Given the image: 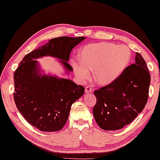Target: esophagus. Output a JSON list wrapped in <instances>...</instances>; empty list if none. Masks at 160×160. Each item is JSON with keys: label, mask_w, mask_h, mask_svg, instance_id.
<instances>
[{"label": "esophagus", "mask_w": 160, "mask_h": 160, "mask_svg": "<svg viewBox=\"0 0 160 160\" xmlns=\"http://www.w3.org/2000/svg\"><path fill=\"white\" fill-rule=\"evenodd\" d=\"M93 91V88L91 87V86H86V88H85V91H86V93H89V92H91V91Z\"/></svg>", "instance_id": "34e87169"}]
</instances>
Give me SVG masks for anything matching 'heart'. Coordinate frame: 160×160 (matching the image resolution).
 <instances>
[{"label":"heart","instance_id":"obj_1","mask_svg":"<svg viewBox=\"0 0 160 160\" xmlns=\"http://www.w3.org/2000/svg\"><path fill=\"white\" fill-rule=\"evenodd\" d=\"M131 50L126 45L111 42L92 43L86 45L79 52L80 62H72L76 75L81 80L90 77L101 85L112 83L122 74L131 59Z\"/></svg>","mask_w":160,"mask_h":160}]
</instances>
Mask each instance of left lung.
<instances>
[{"mask_svg": "<svg viewBox=\"0 0 160 160\" xmlns=\"http://www.w3.org/2000/svg\"><path fill=\"white\" fill-rule=\"evenodd\" d=\"M150 74L140 53L116 80L94 91L96 103L93 114L101 128L116 130L130 123L148 102Z\"/></svg>", "mask_w": 160, "mask_h": 160, "instance_id": "1", "label": "left lung"}]
</instances>
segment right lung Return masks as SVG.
<instances>
[{"label": "right lung", "mask_w": 160, "mask_h": 160, "mask_svg": "<svg viewBox=\"0 0 160 160\" xmlns=\"http://www.w3.org/2000/svg\"><path fill=\"white\" fill-rule=\"evenodd\" d=\"M83 37H59L26 54L14 73L13 97L17 108L30 125L41 131L62 129L67 121L71 106L84 93L83 86L65 78L37 74L38 57L52 56L62 59L68 71L70 52Z\"/></svg>", "instance_id": "add662e5"}]
</instances>
